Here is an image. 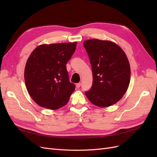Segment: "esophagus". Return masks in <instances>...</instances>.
<instances>
[{"mask_svg": "<svg viewBox=\"0 0 157 157\" xmlns=\"http://www.w3.org/2000/svg\"><path fill=\"white\" fill-rule=\"evenodd\" d=\"M80 86H81V83H80V82L76 84V86H77V88H80Z\"/></svg>", "mask_w": 157, "mask_h": 157, "instance_id": "esophagus-1", "label": "esophagus"}]
</instances>
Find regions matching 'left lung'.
<instances>
[{
  "mask_svg": "<svg viewBox=\"0 0 157 157\" xmlns=\"http://www.w3.org/2000/svg\"><path fill=\"white\" fill-rule=\"evenodd\" d=\"M83 45L93 75L92 86L86 96L95 105L111 106L120 100L129 86V61L124 51L113 42L91 39Z\"/></svg>",
  "mask_w": 157,
  "mask_h": 157,
  "instance_id": "left-lung-1",
  "label": "left lung"
}]
</instances>
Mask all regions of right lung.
Segmentation results:
<instances>
[{
    "mask_svg": "<svg viewBox=\"0 0 157 157\" xmlns=\"http://www.w3.org/2000/svg\"><path fill=\"white\" fill-rule=\"evenodd\" d=\"M77 42L42 44L27 59L24 78L30 96L38 105L58 109L67 103L75 85L70 82L66 64Z\"/></svg>",
    "mask_w": 157,
    "mask_h": 157,
    "instance_id": "right-lung-1",
    "label": "right lung"
}]
</instances>
